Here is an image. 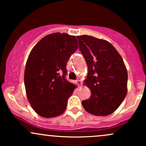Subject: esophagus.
<instances>
[{
	"mask_svg": "<svg viewBox=\"0 0 146 146\" xmlns=\"http://www.w3.org/2000/svg\"><path fill=\"white\" fill-rule=\"evenodd\" d=\"M76 82H77V84H78V85L79 86H82V82H81V80H77Z\"/></svg>",
	"mask_w": 146,
	"mask_h": 146,
	"instance_id": "1",
	"label": "esophagus"
}]
</instances>
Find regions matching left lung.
<instances>
[{
  "instance_id": "obj_1",
  "label": "left lung",
  "mask_w": 146,
  "mask_h": 146,
  "mask_svg": "<svg viewBox=\"0 0 146 146\" xmlns=\"http://www.w3.org/2000/svg\"><path fill=\"white\" fill-rule=\"evenodd\" d=\"M77 38L88 66L84 84L91 91L82 104L88 113L107 116L118 108L127 94L128 72L123 58L105 40L87 35Z\"/></svg>"
}]
</instances>
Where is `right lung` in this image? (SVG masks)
<instances>
[{
	"mask_svg": "<svg viewBox=\"0 0 146 146\" xmlns=\"http://www.w3.org/2000/svg\"><path fill=\"white\" fill-rule=\"evenodd\" d=\"M78 48L75 36L53 33L33 46L27 60L24 81L27 97L40 116L52 118L65 111L76 85L65 79L70 56Z\"/></svg>",
	"mask_w": 146,
	"mask_h": 146,
	"instance_id": "obj_1",
	"label": "right lung"
}]
</instances>
